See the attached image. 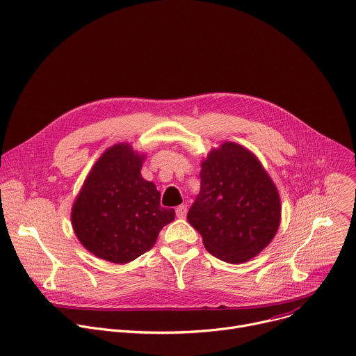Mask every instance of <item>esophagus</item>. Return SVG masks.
Returning <instances> with one entry per match:
<instances>
[{
    "label": "esophagus",
    "mask_w": 356,
    "mask_h": 356,
    "mask_svg": "<svg viewBox=\"0 0 356 356\" xmlns=\"http://www.w3.org/2000/svg\"><path fill=\"white\" fill-rule=\"evenodd\" d=\"M186 214H187V206L181 204V206H179V207L176 209V216H177V218H184Z\"/></svg>",
    "instance_id": "esophagus-1"
}]
</instances>
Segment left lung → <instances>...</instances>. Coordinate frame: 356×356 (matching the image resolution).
Segmentation results:
<instances>
[{"mask_svg": "<svg viewBox=\"0 0 356 356\" xmlns=\"http://www.w3.org/2000/svg\"><path fill=\"white\" fill-rule=\"evenodd\" d=\"M200 193L187 220L206 250L230 264L250 261L275 237L281 221L277 186L247 147L224 142L202 161Z\"/></svg>", "mask_w": 356, "mask_h": 356, "instance_id": "left-lung-1", "label": "left lung"}]
</instances>
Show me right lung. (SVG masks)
I'll return each mask as SVG.
<instances>
[{
    "mask_svg": "<svg viewBox=\"0 0 356 356\" xmlns=\"http://www.w3.org/2000/svg\"><path fill=\"white\" fill-rule=\"evenodd\" d=\"M145 153L129 143L108 147L88 173L71 211L72 229L95 257L126 264L149 251L175 210L160 206V191L142 177Z\"/></svg>",
    "mask_w": 356,
    "mask_h": 356,
    "instance_id": "1",
    "label": "right lung"
}]
</instances>
